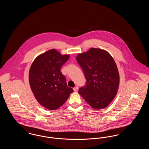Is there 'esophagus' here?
<instances>
[{"label": "esophagus", "instance_id": "1", "mask_svg": "<svg viewBox=\"0 0 149 149\" xmlns=\"http://www.w3.org/2000/svg\"><path fill=\"white\" fill-rule=\"evenodd\" d=\"M73 89H74V92H77L78 91V89H79V87L77 86H76L75 88H73Z\"/></svg>", "mask_w": 149, "mask_h": 149}]
</instances>
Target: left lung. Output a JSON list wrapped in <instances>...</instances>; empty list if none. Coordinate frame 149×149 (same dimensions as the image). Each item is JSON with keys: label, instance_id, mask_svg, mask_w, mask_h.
I'll use <instances>...</instances> for the list:
<instances>
[{"label": "left lung", "instance_id": "obj_1", "mask_svg": "<svg viewBox=\"0 0 149 149\" xmlns=\"http://www.w3.org/2000/svg\"><path fill=\"white\" fill-rule=\"evenodd\" d=\"M76 58L86 80L79 93L93 108H105L116 97L120 84L113 58L106 50L97 48H91Z\"/></svg>", "mask_w": 149, "mask_h": 149}]
</instances>
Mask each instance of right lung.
<instances>
[{"label": "right lung", "instance_id": "right-lung-1", "mask_svg": "<svg viewBox=\"0 0 149 149\" xmlns=\"http://www.w3.org/2000/svg\"><path fill=\"white\" fill-rule=\"evenodd\" d=\"M55 49L35 59L29 71V83L37 102L43 107L55 110L63 106L73 89L67 86L60 69L69 59Z\"/></svg>", "mask_w": 149, "mask_h": 149}]
</instances>
